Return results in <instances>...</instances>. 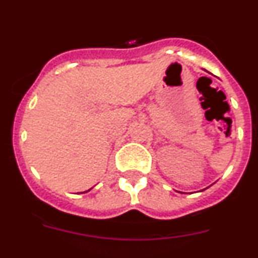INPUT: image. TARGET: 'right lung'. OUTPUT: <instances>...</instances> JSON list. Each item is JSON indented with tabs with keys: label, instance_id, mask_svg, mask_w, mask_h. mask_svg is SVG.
Masks as SVG:
<instances>
[{
	"label": "right lung",
	"instance_id": "add662e5",
	"mask_svg": "<svg viewBox=\"0 0 258 258\" xmlns=\"http://www.w3.org/2000/svg\"><path fill=\"white\" fill-rule=\"evenodd\" d=\"M91 189V188H90ZM90 189H88V191H90ZM88 191H85V192H88ZM85 192H81V194H85Z\"/></svg>",
	"mask_w": 258,
	"mask_h": 258
}]
</instances>
